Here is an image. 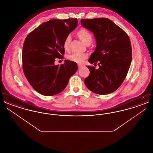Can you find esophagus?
I'll use <instances>...</instances> for the list:
<instances>
[{
    "label": "esophagus",
    "mask_w": 153,
    "mask_h": 153,
    "mask_svg": "<svg viewBox=\"0 0 153 153\" xmlns=\"http://www.w3.org/2000/svg\"><path fill=\"white\" fill-rule=\"evenodd\" d=\"M78 66H79V68H81L82 65H78Z\"/></svg>",
    "instance_id": "esophagus-1"
}]
</instances>
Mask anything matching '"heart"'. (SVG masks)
<instances>
[{
	"label": "heart",
	"mask_w": 153,
	"mask_h": 153,
	"mask_svg": "<svg viewBox=\"0 0 153 153\" xmlns=\"http://www.w3.org/2000/svg\"><path fill=\"white\" fill-rule=\"evenodd\" d=\"M77 36L85 44L91 43L92 39V34L86 29H81L77 32ZM71 40V37L68 35L66 36L64 41V48L65 50H68L69 48V45ZM87 58V55L84 53H74L72 55L68 56V59L76 63L81 64L84 60Z\"/></svg>",
	"instance_id": "b5f03b06"
}]
</instances>
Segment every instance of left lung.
Segmentation results:
<instances>
[{
    "instance_id": "obj_1",
    "label": "left lung",
    "mask_w": 153,
    "mask_h": 153,
    "mask_svg": "<svg viewBox=\"0 0 153 153\" xmlns=\"http://www.w3.org/2000/svg\"><path fill=\"white\" fill-rule=\"evenodd\" d=\"M82 26L92 31L96 48L88 61L98 62L99 69L87 66L90 73L84 80L86 87L99 95L117 90L128 72L132 60L131 42L127 33L106 18L81 19Z\"/></svg>"
}]
</instances>
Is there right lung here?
<instances>
[{
  "instance_id": "right-lung-1",
  "label": "right lung",
  "mask_w": 153,
  "mask_h": 153,
  "mask_svg": "<svg viewBox=\"0 0 153 153\" xmlns=\"http://www.w3.org/2000/svg\"><path fill=\"white\" fill-rule=\"evenodd\" d=\"M76 18L51 19L44 22L26 36L22 50V67L25 77L37 92L53 96L62 92L77 71L76 62L65 60L55 65L56 58L65 53L66 36L76 29Z\"/></svg>"
}]
</instances>
